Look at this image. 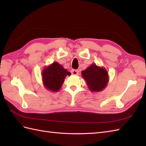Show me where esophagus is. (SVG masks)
Wrapping results in <instances>:
<instances>
[{
    "label": "esophagus",
    "instance_id": "34e87169",
    "mask_svg": "<svg viewBox=\"0 0 146 146\" xmlns=\"http://www.w3.org/2000/svg\"><path fill=\"white\" fill-rule=\"evenodd\" d=\"M71 74L73 75H78L79 74V71L76 70H71Z\"/></svg>",
    "mask_w": 146,
    "mask_h": 146
}]
</instances>
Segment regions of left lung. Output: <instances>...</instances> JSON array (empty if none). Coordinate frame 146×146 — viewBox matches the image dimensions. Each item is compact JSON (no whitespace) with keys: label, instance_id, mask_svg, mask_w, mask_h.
Segmentation results:
<instances>
[{"label":"left lung","instance_id":"left-lung-1","mask_svg":"<svg viewBox=\"0 0 146 146\" xmlns=\"http://www.w3.org/2000/svg\"><path fill=\"white\" fill-rule=\"evenodd\" d=\"M82 76L85 80L90 90L100 92L106 87L109 77L107 71L104 67L93 63L85 70L82 71Z\"/></svg>","mask_w":146,"mask_h":146}]
</instances>
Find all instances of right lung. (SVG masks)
I'll return each mask as SVG.
<instances>
[{
    "instance_id": "1",
    "label": "right lung",
    "mask_w": 146,
    "mask_h": 146,
    "mask_svg": "<svg viewBox=\"0 0 146 146\" xmlns=\"http://www.w3.org/2000/svg\"><path fill=\"white\" fill-rule=\"evenodd\" d=\"M67 75H71V73L58 62H53L48 66H45L42 71L43 85L49 91L58 92Z\"/></svg>"
}]
</instances>
